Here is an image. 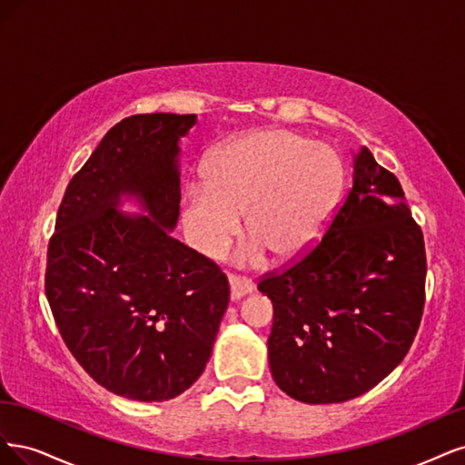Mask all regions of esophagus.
<instances>
[{"mask_svg": "<svg viewBox=\"0 0 465 465\" xmlns=\"http://www.w3.org/2000/svg\"><path fill=\"white\" fill-rule=\"evenodd\" d=\"M230 278V290H232V299L237 302V299H242L243 295L252 292V282L245 276H237V274H228Z\"/></svg>", "mask_w": 465, "mask_h": 465, "instance_id": "1", "label": "esophagus"}]
</instances>
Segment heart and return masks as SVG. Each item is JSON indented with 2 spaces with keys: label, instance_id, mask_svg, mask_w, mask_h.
Returning <instances> with one entry per match:
<instances>
[{
  "label": "heart",
  "instance_id": "1",
  "mask_svg": "<svg viewBox=\"0 0 465 465\" xmlns=\"http://www.w3.org/2000/svg\"><path fill=\"white\" fill-rule=\"evenodd\" d=\"M343 168L331 146L282 129L243 134L223 144L208 166L206 183L185 194L183 223L206 257L228 249L243 217L251 242L243 262H288L309 252L332 218Z\"/></svg>",
  "mask_w": 465,
  "mask_h": 465
}]
</instances>
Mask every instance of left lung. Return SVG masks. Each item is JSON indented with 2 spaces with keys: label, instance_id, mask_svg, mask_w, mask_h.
I'll use <instances>...</instances> for the list:
<instances>
[{
  "label": "left lung",
  "instance_id": "8db88e82",
  "mask_svg": "<svg viewBox=\"0 0 465 465\" xmlns=\"http://www.w3.org/2000/svg\"><path fill=\"white\" fill-rule=\"evenodd\" d=\"M425 276L423 232L398 177L361 146L321 243L257 286L274 309L268 363L280 391L340 403L377 386L411 348Z\"/></svg>",
  "mask_w": 465,
  "mask_h": 465
}]
</instances>
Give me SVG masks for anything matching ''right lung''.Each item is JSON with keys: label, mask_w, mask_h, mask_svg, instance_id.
Returning <instances> with one entry per match:
<instances>
[{"label": "right lung", "mask_w": 465, "mask_h": 465, "mask_svg": "<svg viewBox=\"0 0 465 465\" xmlns=\"http://www.w3.org/2000/svg\"><path fill=\"white\" fill-rule=\"evenodd\" d=\"M197 115L139 114L114 125L73 175L48 245L46 297L65 346L106 391L139 401L185 392L208 359L230 283L170 235L179 139ZM122 193L149 213L116 211Z\"/></svg>", "instance_id": "obj_1"}]
</instances>
